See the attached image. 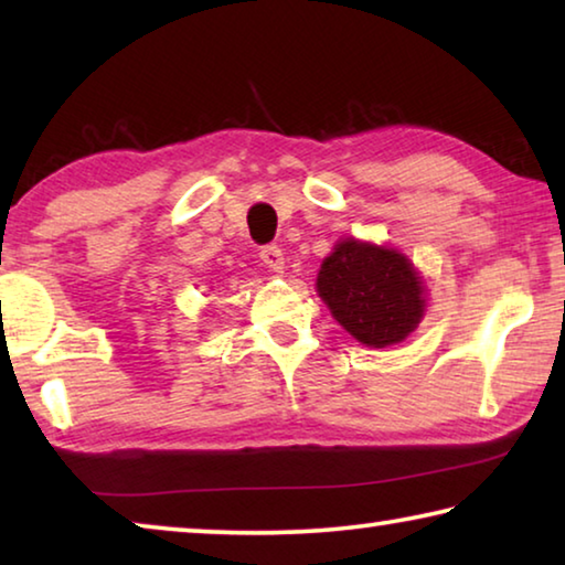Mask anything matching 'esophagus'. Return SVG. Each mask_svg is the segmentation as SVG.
Instances as JSON below:
<instances>
[{"instance_id": "obj_1", "label": "esophagus", "mask_w": 565, "mask_h": 565, "mask_svg": "<svg viewBox=\"0 0 565 565\" xmlns=\"http://www.w3.org/2000/svg\"><path fill=\"white\" fill-rule=\"evenodd\" d=\"M262 262L269 266L271 271H281L284 269V252L279 246H264L262 248Z\"/></svg>"}]
</instances>
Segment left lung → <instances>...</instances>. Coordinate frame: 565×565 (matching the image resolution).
Listing matches in <instances>:
<instances>
[{
    "label": "left lung",
    "mask_w": 565,
    "mask_h": 565,
    "mask_svg": "<svg viewBox=\"0 0 565 565\" xmlns=\"http://www.w3.org/2000/svg\"><path fill=\"white\" fill-rule=\"evenodd\" d=\"M317 294L331 317L371 349L396 347L424 319L426 284L394 246L343 236L321 262Z\"/></svg>",
    "instance_id": "8db88e82"
}]
</instances>
